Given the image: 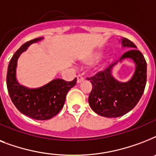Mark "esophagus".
<instances>
[{"mask_svg":"<svg viewBox=\"0 0 156 156\" xmlns=\"http://www.w3.org/2000/svg\"><path fill=\"white\" fill-rule=\"evenodd\" d=\"M83 80H84V78H83L81 74H78V75L77 76V82H78V83H82Z\"/></svg>","mask_w":156,"mask_h":156,"instance_id":"esophagus-1","label":"esophagus"}]
</instances>
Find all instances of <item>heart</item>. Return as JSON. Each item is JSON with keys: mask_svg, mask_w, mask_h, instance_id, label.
<instances>
[{"mask_svg": "<svg viewBox=\"0 0 156 156\" xmlns=\"http://www.w3.org/2000/svg\"><path fill=\"white\" fill-rule=\"evenodd\" d=\"M101 55H102L101 51H96V52L90 54V55H89V56H88L84 60V62H85L86 64L93 63L94 61H97L98 59L100 58V56H101Z\"/></svg>", "mask_w": 156, "mask_h": 156, "instance_id": "obj_1", "label": "heart"}]
</instances>
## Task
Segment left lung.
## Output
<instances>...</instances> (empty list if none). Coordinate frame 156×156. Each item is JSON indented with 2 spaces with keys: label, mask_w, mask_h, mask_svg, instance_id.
Segmentation results:
<instances>
[{
  "label": "left lung",
  "mask_w": 156,
  "mask_h": 156,
  "mask_svg": "<svg viewBox=\"0 0 156 156\" xmlns=\"http://www.w3.org/2000/svg\"><path fill=\"white\" fill-rule=\"evenodd\" d=\"M121 44L131 49L125 52L119 61L130 58L136 65L133 77L128 82L121 83L112 76V69L118 61L87 78L92 84L89 104L95 113L105 117H118L131 111L142 97L147 83V62L142 52L128 39H121Z\"/></svg>",
  "instance_id": "8db88e82"
}]
</instances>
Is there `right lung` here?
<instances>
[{
	"mask_svg": "<svg viewBox=\"0 0 156 156\" xmlns=\"http://www.w3.org/2000/svg\"><path fill=\"white\" fill-rule=\"evenodd\" d=\"M36 38L25 43L12 56L7 70L6 84L12 102L19 112L30 118L44 121L52 118L63 108L67 93L74 87L77 78L71 82L56 78L36 89H29L18 84L16 79L18 59L33 43L42 40Z\"/></svg>",
	"mask_w": 156,
	"mask_h": 156,
	"instance_id": "obj_1",
	"label": "right lung"
}]
</instances>
